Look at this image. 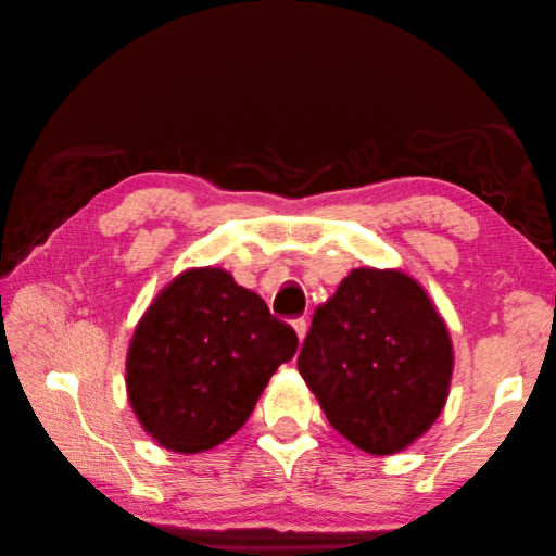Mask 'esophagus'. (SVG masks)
I'll return each mask as SVG.
<instances>
[{
    "instance_id": "1",
    "label": "esophagus",
    "mask_w": 556,
    "mask_h": 556,
    "mask_svg": "<svg viewBox=\"0 0 556 556\" xmlns=\"http://www.w3.org/2000/svg\"><path fill=\"white\" fill-rule=\"evenodd\" d=\"M291 326H294L299 340H304V338H306V332H308V323H306V318H294V320H291Z\"/></svg>"
}]
</instances>
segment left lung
I'll return each mask as SVG.
<instances>
[{"label":"left lung","mask_w":556,"mask_h":556,"mask_svg":"<svg viewBox=\"0 0 556 556\" xmlns=\"http://www.w3.org/2000/svg\"><path fill=\"white\" fill-rule=\"evenodd\" d=\"M296 365L342 438L393 454L440 416L454 355L445 320L416 279L359 267L313 313Z\"/></svg>","instance_id":"1"}]
</instances>
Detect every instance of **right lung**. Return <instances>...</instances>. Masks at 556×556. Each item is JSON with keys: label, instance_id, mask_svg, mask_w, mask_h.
I'll use <instances>...</instances> for the list:
<instances>
[{"label": "right lung", "instance_id": "1", "mask_svg": "<svg viewBox=\"0 0 556 556\" xmlns=\"http://www.w3.org/2000/svg\"><path fill=\"white\" fill-rule=\"evenodd\" d=\"M296 332L228 271H181L136 326L126 357L128 401L160 445L197 454L245 426Z\"/></svg>", "mask_w": 556, "mask_h": 556}]
</instances>
